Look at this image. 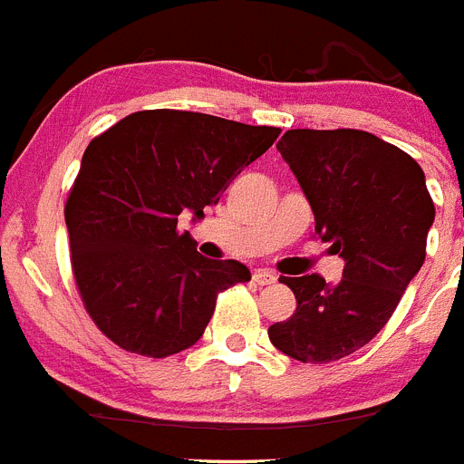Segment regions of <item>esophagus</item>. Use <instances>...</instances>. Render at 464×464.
<instances>
[{
    "label": "esophagus",
    "mask_w": 464,
    "mask_h": 464,
    "mask_svg": "<svg viewBox=\"0 0 464 464\" xmlns=\"http://www.w3.org/2000/svg\"><path fill=\"white\" fill-rule=\"evenodd\" d=\"M276 281V274L267 272V269H257L256 274H253V283H257V285H269V283Z\"/></svg>",
    "instance_id": "1"
}]
</instances>
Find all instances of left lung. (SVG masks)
Wrapping results in <instances>:
<instances>
[{
  "mask_svg": "<svg viewBox=\"0 0 464 464\" xmlns=\"http://www.w3.org/2000/svg\"><path fill=\"white\" fill-rule=\"evenodd\" d=\"M276 149L314 208L315 237L346 267L339 283L278 278L297 309L269 327V342L299 362H334L391 321L423 267L434 202L416 160L362 130H288Z\"/></svg>",
  "mask_w": 464,
  "mask_h": 464,
  "instance_id": "1",
  "label": "left lung"
}]
</instances>
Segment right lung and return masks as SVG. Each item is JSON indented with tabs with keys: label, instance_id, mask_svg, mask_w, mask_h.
Segmentation results:
<instances>
[{
	"label": "right lung",
	"instance_id": "obj_1",
	"mask_svg": "<svg viewBox=\"0 0 464 464\" xmlns=\"http://www.w3.org/2000/svg\"><path fill=\"white\" fill-rule=\"evenodd\" d=\"M278 127L176 109L137 111L88 143L64 204L72 272L104 337L167 358L199 342L216 299L251 272L199 256L179 216L218 204Z\"/></svg>",
	"mask_w": 464,
	"mask_h": 464
}]
</instances>
